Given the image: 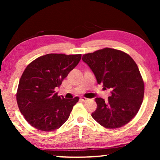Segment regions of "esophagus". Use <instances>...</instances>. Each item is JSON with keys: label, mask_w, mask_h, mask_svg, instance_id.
I'll list each match as a JSON object with an SVG mask.
<instances>
[{"label": "esophagus", "mask_w": 160, "mask_h": 160, "mask_svg": "<svg viewBox=\"0 0 160 160\" xmlns=\"http://www.w3.org/2000/svg\"><path fill=\"white\" fill-rule=\"evenodd\" d=\"M81 100H82V102H87V101H88L89 99L88 98H86V97H81Z\"/></svg>", "instance_id": "esophagus-1"}]
</instances>
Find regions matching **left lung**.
<instances>
[{
	"instance_id": "8db88e82",
	"label": "left lung",
	"mask_w": 160,
	"mask_h": 160,
	"mask_svg": "<svg viewBox=\"0 0 160 160\" xmlns=\"http://www.w3.org/2000/svg\"><path fill=\"white\" fill-rule=\"evenodd\" d=\"M82 61L92 70L98 84L112 95L105 101L97 97V107L92 116L104 128L122 127L133 118L141 106L145 86L137 64L122 51L104 48L84 54Z\"/></svg>"
}]
</instances>
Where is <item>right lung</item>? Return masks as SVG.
<instances>
[{
    "label": "right lung",
    "instance_id": "add662e5",
    "mask_svg": "<svg viewBox=\"0 0 160 160\" xmlns=\"http://www.w3.org/2000/svg\"><path fill=\"white\" fill-rule=\"evenodd\" d=\"M81 54L48 53L29 63L19 82L18 105L25 120L39 131L58 129L69 118L79 97L65 99L54 89L79 63Z\"/></svg>",
    "mask_w": 160,
    "mask_h": 160
}]
</instances>
